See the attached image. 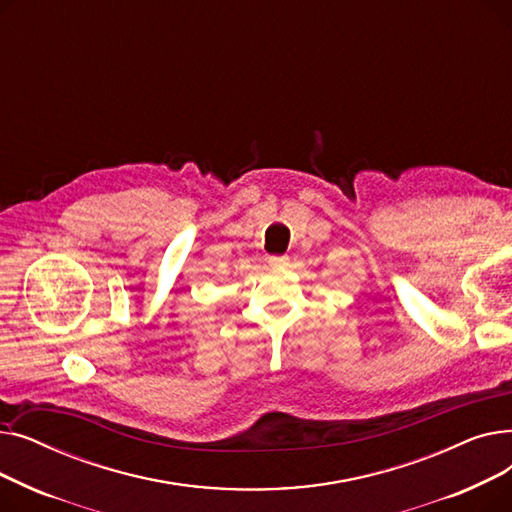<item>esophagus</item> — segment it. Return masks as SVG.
Masks as SVG:
<instances>
[{
	"label": "esophagus",
	"mask_w": 512,
	"mask_h": 512,
	"mask_svg": "<svg viewBox=\"0 0 512 512\" xmlns=\"http://www.w3.org/2000/svg\"><path fill=\"white\" fill-rule=\"evenodd\" d=\"M288 263V257L286 255H272L270 257V265L272 267H284Z\"/></svg>",
	"instance_id": "34e87169"
}]
</instances>
